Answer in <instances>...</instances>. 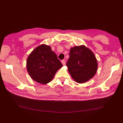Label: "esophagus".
Masks as SVG:
<instances>
[{"label": "esophagus", "mask_w": 123, "mask_h": 123, "mask_svg": "<svg viewBox=\"0 0 123 123\" xmlns=\"http://www.w3.org/2000/svg\"><path fill=\"white\" fill-rule=\"evenodd\" d=\"M61 63H62V64H63V65H65L66 63H65V60H62V61H61Z\"/></svg>", "instance_id": "1"}]
</instances>
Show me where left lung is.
<instances>
[{
	"label": "left lung",
	"instance_id": "obj_1",
	"mask_svg": "<svg viewBox=\"0 0 123 123\" xmlns=\"http://www.w3.org/2000/svg\"><path fill=\"white\" fill-rule=\"evenodd\" d=\"M66 66L74 80L82 83L94 76L98 69V62L93 52L82 45L71 48Z\"/></svg>",
	"mask_w": 123,
	"mask_h": 123
}]
</instances>
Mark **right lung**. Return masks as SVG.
Masks as SVG:
<instances>
[{"instance_id":"1","label":"right lung","mask_w":123,"mask_h":123,"mask_svg":"<svg viewBox=\"0 0 123 123\" xmlns=\"http://www.w3.org/2000/svg\"><path fill=\"white\" fill-rule=\"evenodd\" d=\"M63 65L51 47L42 44L37 47L28 57L26 68L35 81L45 84L50 82Z\"/></svg>"}]
</instances>
